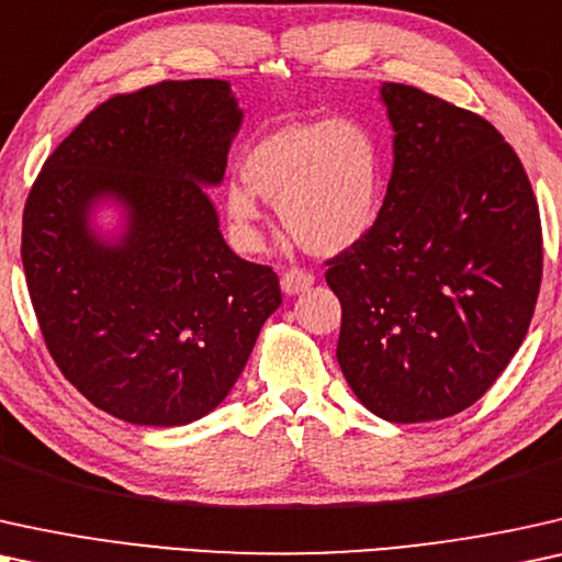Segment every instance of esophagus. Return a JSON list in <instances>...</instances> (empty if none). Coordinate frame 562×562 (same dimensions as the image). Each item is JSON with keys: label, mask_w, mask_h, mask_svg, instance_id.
<instances>
[{"label": "esophagus", "mask_w": 562, "mask_h": 562, "mask_svg": "<svg viewBox=\"0 0 562 562\" xmlns=\"http://www.w3.org/2000/svg\"><path fill=\"white\" fill-rule=\"evenodd\" d=\"M313 280H316V277H313L308 269L290 267V269H285V272H282L280 285L288 295H297V293H303V290H308L313 285Z\"/></svg>", "instance_id": "obj_1"}]
</instances>
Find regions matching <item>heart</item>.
Here are the masks:
<instances>
[{
	"label": "heart",
	"mask_w": 562,
	"mask_h": 562,
	"mask_svg": "<svg viewBox=\"0 0 562 562\" xmlns=\"http://www.w3.org/2000/svg\"><path fill=\"white\" fill-rule=\"evenodd\" d=\"M244 182L226 190L228 218L249 246L259 241V198L280 207L288 234L308 251L339 254L370 236L383 211L385 161L359 123L282 125L246 148Z\"/></svg>",
	"instance_id": "obj_1"
}]
</instances>
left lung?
<instances>
[{"label": "left lung", "instance_id": "1", "mask_svg": "<svg viewBox=\"0 0 562 562\" xmlns=\"http://www.w3.org/2000/svg\"><path fill=\"white\" fill-rule=\"evenodd\" d=\"M393 175L370 236L336 254V344L362 406L437 422L481 398L525 341L542 226L519 156L488 120L408 85L380 87Z\"/></svg>", "mask_w": 562, "mask_h": 562}]
</instances>
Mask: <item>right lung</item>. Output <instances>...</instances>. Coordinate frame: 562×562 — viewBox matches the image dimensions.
Instances as JSON below:
<instances>
[{
    "label": "right lung",
    "mask_w": 562,
    "mask_h": 562,
    "mask_svg": "<svg viewBox=\"0 0 562 562\" xmlns=\"http://www.w3.org/2000/svg\"><path fill=\"white\" fill-rule=\"evenodd\" d=\"M244 112L228 81H159L94 108L43 164L22 213V267L46 347L97 408L179 426L231 393L280 308L272 267L236 257L203 184H218ZM117 199L130 231L88 228Z\"/></svg>",
    "instance_id": "right-lung-1"
}]
</instances>
